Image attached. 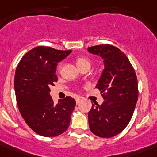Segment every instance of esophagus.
<instances>
[{"instance_id": "esophagus-1", "label": "esophagus", "mask_w": 157, "mask_h": 157, "mask_svg": "<svg viewBox=\"0 0 157 157\" xmlns=\"http://www.w3.org/2000/svg\"><path fill=\"white\" fill-rule=\"evenodd\" d=\"M80 102H81V98H76V104H79V103H80Z\"/></svg>"}]
</instances>
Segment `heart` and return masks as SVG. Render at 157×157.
<instances>
[{
    "mask_svg": "<svg viewBox=\"0 0 157 157\" xmlns=\"http://www.w3.org/2000/svg\"><path fill=\"white\" fill-rule=\"evenodd\" d=\"M76 65L80 69L85 68V67H90L91 62L90 59H86L85 57H80L76 59Z\"/></svg>",
    "mask_w": 157,
    "mask_h": 157,
    "instance_id": "obj_1",
    "label": "heart"
}]
</instances>
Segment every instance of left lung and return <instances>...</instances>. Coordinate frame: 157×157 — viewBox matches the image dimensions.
<instances>
[{
    "mask_svg": "<svg viewBox=\"0 0 157 157\" xmlns=\"http://www.w3.org/2000/svg\"><path fill=\"white\" fill-rule=\"evenodd\" d=\"M88 51L103 59L104 69L96 88L103 103H92L88 113L89 125L94 134L112 138L128 125L139 96L138 81L133 66L121 50L112 45L88 48Z\"/></svg>",
    "mask_w": 157,
    "mask_h": 157,
    "instance_id": "1",
    "label": "left lung"
}]
</instances>
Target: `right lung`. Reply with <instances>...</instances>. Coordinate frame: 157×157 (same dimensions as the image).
<instances>
[{
  "instance_id": "1",
  "label": "right lung",
  "mask_w": 157,
  "mask_h": 157,
  "mask_svg": "<svg viewBox=\"0 0 157 157\" xmlns=\"http://www.w3.org/2000/svg\"><path fill=\"white\" fill-rule=\"evenodd\" d=\"M71 52L37 46L23 55L16 68L14 90L18 110L28 126L41 136H58L70 124L76 101L67 96L54 104L50 86L58 81V63Z\"/></svg>"
}]
</instances>
